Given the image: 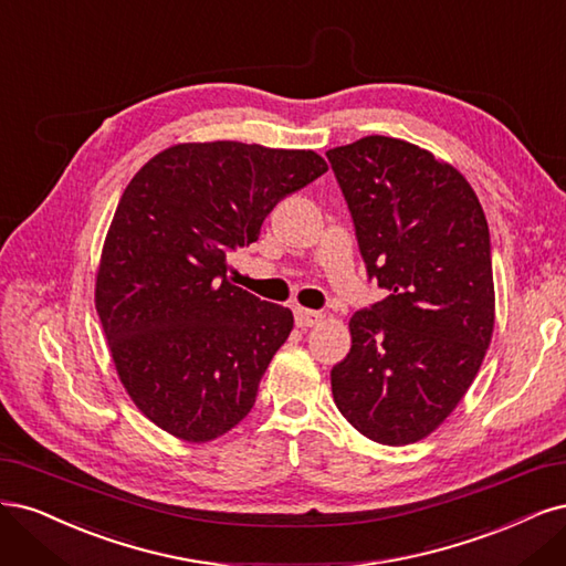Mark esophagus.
I'll use <instances>...</instances> for the list:
<instances>
[{
    "label": "esophagus",
    "instance_id": "34e87169",
    "mask_svg": "<svg viewBox=\"0 0 566 566\" xmlns=\"http://www.w3.org/2000/svg\"><path fill=\"white\" fill-rule=\"evenodd\" d=\"M294 315H296L298 329H313V326H317L324 319L319 310H307V307H296Z\"/></svg>",
    "mask_w": 566,
    "mask_h": 566
}]
</instances>
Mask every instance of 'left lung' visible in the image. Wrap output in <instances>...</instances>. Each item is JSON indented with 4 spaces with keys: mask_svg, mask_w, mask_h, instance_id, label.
Listing matches in <instances>:
<instances>
[{
    "mask_svg": "<svg viewBox=\"0 0 566 566\" xmlns=\"http://www.w3.org/2000/svg\"><path fill=\"white\" fill-rule=\"evenodd\" d=\"M326 157L369 277L388 289L350 317L334 402L369 440L411 444L459 407L494 334L486 218L465 176L413 143L364 136Z\"/></svg>",
    "mask_w": 566,
    "mask_h": 566,
    "instance_id": "obj_1",
    "label": "left lung"
}]
</instances>
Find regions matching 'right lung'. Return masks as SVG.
Returning <instances> with one entry per match:
<instances>
[{
	"label": "right lung",
	"mask_w": 566,
	"mask_h": 566,
	"mask_svg": "<svg viewBox=\"0 0 566 566\" xmlns=\"http://www.w3.org/2000/svg\"><path fill=\"white\" fill-rule=\"evenodd\" d=\"M326 169L313 150L176 143L122 192L96 270V313L124 390L157 428L202 444L251 411L294 315L234 286L228 256Z\"/></svg>",
	"instance_id": "1"
}]
</instances>
